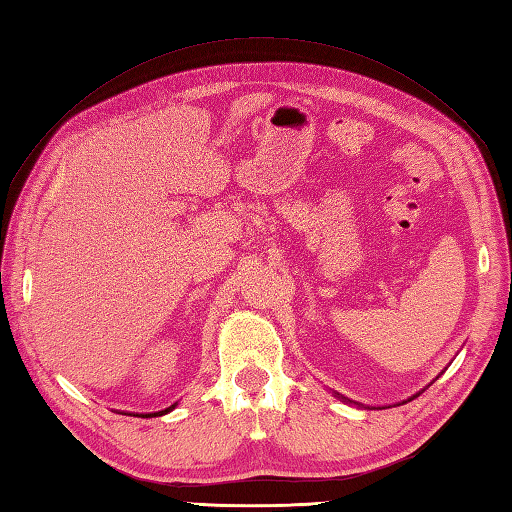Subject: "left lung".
Listing matches in <instances>:
<instances>
[{
	"mask_svg": "<svg viewBox=\"0 0 512 512\" xmlns=\"http://www.w3.org/2000/svg\"><path fill=\"white\" fill-rule=\"evenodd\" d=\"M421 393V391H419ZM419 393H415L413 397H408V400L406 402H410V400H415V397H419ZM336 397H339V400H343V402H347V404H354V406H360V408H363V404H358V402H352V400H347V397H343V395H339V393H334ZM406 402H402V404H406Z\"/></svg>",
	"mask_w": 512,
	"mask_h": 512,
	"instance_id": "obj_1",
	"label": "left lung"
}]
</instances>
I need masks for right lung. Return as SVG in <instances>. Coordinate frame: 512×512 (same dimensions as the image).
Wrapping results in <instances>:
<instances>
[{"instance_id": "add662e5", "label": "right lung", "mask_w": 512, "mask_h": 512, "mask_svg": "<svg viewBox=\"0 0 512 512\" xmlns=\"http://www.w3.org/2000/svg\"><path fill=\"white\" fill-rule=\"evenodd\" d=\"M176 406H178V402H176V404H171V406H169V408H165V410H160V413H154V415H167V413H171V410L176 408ZM145 417H147V415H145Z\"/></svg>"}]
</instances>
